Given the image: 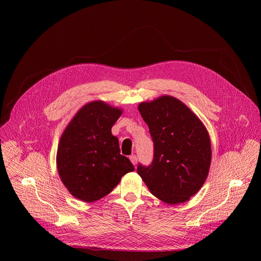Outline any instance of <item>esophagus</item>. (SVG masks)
Returning <instances> with one entry per match:
<instances>
[{
	"label": "esophagus",
	"instance_id": "esophagus-1",
	"mask_svg": "<svg viewBox=\"0 0 261 261\" xmlns=\"http://www.w3.org/2000/svg\"><path fill=\"white\" fill-rule=\"evenodd\" d=\"M130 161L132 162L133 165H136V163H138V156H136L135 154H132V155L130 156Z\"/></svg>",
	"mask_w": 261,
	"mask_h": 261
}]
</instances>
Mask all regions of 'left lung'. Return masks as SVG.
Instances as JSON below:
<instances>
[{
    "mask_svg": "<svg viewBox=\"0 0 261 261\" xmlns=\"http://www.w3.org/2000/svg\"><path fill=\"white\" fill-rule=\"evenodd\" d=\"M139 111L153 141V160L140 163L138 173L150 193L168 204H179L196 195L206 180L212 147L201 120L171 96L142 102Z\"/></svg>",
    "mask_w": 261,
    "mask_h": 261,
    "instance_id": "8db88e82",
    "label": "left lung"
}]
</instances>
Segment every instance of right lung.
<instances>
[{"label":"right lung","mask_w":261,"mask_h":261,"mask_svg":"<svg viewBox=\"0 0 261 261\" xmlns=\"http://www.w3.org/2000/svg\"><path fill=\"white\" fill-rule=\"evenodd\" d=\"M120 115L117 108L92 101L79 110L61 135L57 168L75 198L97 201L134 170L130 160L120 154L118 140L111 132Z\"/></svg>","instance_id":"right-lung-1"}]
</instances>
